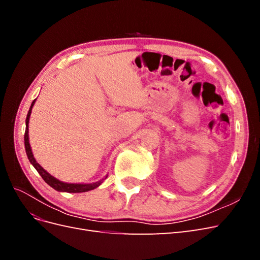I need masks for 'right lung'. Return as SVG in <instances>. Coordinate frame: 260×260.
Wrapping results in <instances>:
<instances>
[{"label": "right lung", "mask_w": 260, "mask_h": 260, "mask_svg": "<svg viewBox=\"0 0 260 260\" xmlns=\"http://www.w3.org/2000/svg\"><path fill=\"white\" fill-rule=\"evenodd\" d=\"M36 100L32 102V104L30 106V109L28 112L27 115V119H26V131H25V148H26V153L28 156V159L29 161L32 164V166L37 169V171L39 172V175L42 177V179L45 181L46 183H48L50 186H52L53 188H55L56 191L59 192H68V193H81V192H88L93 190V188L98 187L101 183L102 181H99V182L95 183H91V184H74V183H65V182H61V181L55 179L54 177H52L49 172H46L40 165L37 162V160L35 159L34 154L31 152V147L29 144V138H28V122H29V117L31 114V108H32L34 104H35ZM107 178V176L105 177Z\"/></svg>", "instance_id": "right-lung-1"}]
</instances>
